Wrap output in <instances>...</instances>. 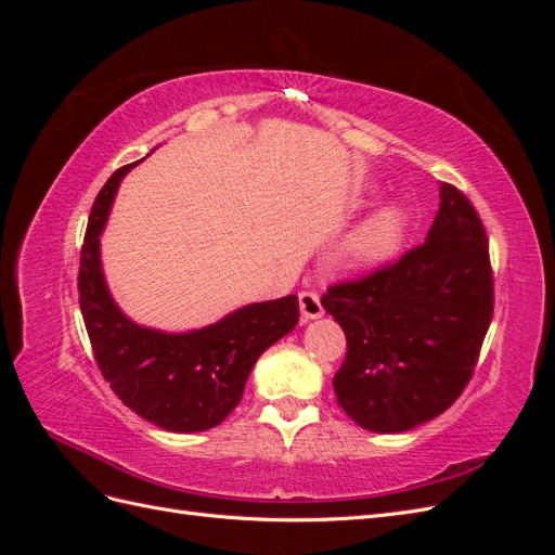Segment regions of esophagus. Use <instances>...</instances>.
Masks as SVG:
<instances>
[{
    "label": "esophagus",
    "instance_id": "esophagus-1",
    "mask_svg": "<svg viewBox=\"0 0 555 555\" xmlns=\"http://www.w3.org/2000/svg\"><path fill=\"white\" fill-rule=\"evenodd\" d=\"M298 306H300V317H304V322H310V319H319L324 314L322 298H319L317 292H300Z\"/></svg>",
    "mask_w": 555,
    "mask_h": 555
}]
</instances>
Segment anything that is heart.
<instances>
[{
	"mask_svg": "<svg viewBox=\"0 0 555 555\" xmlns=\"http://www.w3.org/2000/svg\"><path fill=\"white\" fill-rule=\"evenodd\" d=\"M402 236H405V215L396 206H384L351 231L343 247L345 259L349 266L371 271L396 257Z\"/></svg>",
	"mask_w": 555,
	"mask_h": 555,
	"instance_id": "heart-1",
	"label": "heart"
}]
</instances>
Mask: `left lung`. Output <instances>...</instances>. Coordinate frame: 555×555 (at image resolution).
Instances as JSON below:
<instances>
[{"label": "left lung", "instance_id": "left-lung-1", "mask_svg": "<svg viewBox=\"0 0 555 555\" xmlns=\"http://www.w3.org/2000/svg\"><path fill=\"white\" fill-rule=\"evenodd\" d=\"M322 306L347 338L333 389L354 424L402 433L442 414L473 377L493 319L489 241L475 206L442 182L426 241L333 284Z\"/></svg>", "mask_w": 555, "mask_h": 555}]
</instances>
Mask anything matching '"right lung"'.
Wrapping results in <instances>:
<instances>
[{
	"mask_svg": "<svg viewBox=\"0 0 555 555\" xmlns=\"http://www.w3.org/2000/svg\"><path fill=\"white\" fill-rule=\"evenodd\" d=\"M131 166L117 169L94 198L78 271L82 322L99 371L131 412L164 430L201 433L224 422L257 359L298 324V296L245 306L190 333L133 324L115 306L99 257V236Z\"/></svg>",
	"mask_w": 555,
	"mask_h": 555,
	"instance_id": "obj_1",
	"label": "right lung"
}]
</instances>
